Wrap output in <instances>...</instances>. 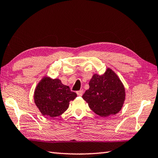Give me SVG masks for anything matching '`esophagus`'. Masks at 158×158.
<instances>
[{"label": "esophagus", "instance_id": "esophagus-1", "mask_svg": "<svg viewBox=\"0 0 158 158\" xmlns=\"http://www.w3.org/2000/svg\"><path fill=\"white\" fill-rule=\"evenodd\" d=\"M83 93V90H79V91H77V94L78 96H82Z\"/></svg>", "mask_w": 158, "mask_h": 158}]
</instances>
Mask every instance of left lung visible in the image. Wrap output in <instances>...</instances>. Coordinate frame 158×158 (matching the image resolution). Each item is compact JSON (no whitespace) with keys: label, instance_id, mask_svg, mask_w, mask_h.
<instances>
[{"label":"left lung","instance_id":"left-lung-1","mask_svg":"<svg viewBox=\"0 0 158 158\" xmlns=\"http://www.w3.org/2000/svg\"><path fill=\"white\" fill-rule=\"evenodd\" d=\"M89 88L82 96L97 115L107 117L120 112L125 98L122 82L110 69L103 75L95 74L89 83Z\"/></svg>","mask_w":158,"mask_h":158}]
</instances>
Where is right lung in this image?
<instances>
[{
	"label": "right lung",
	"instance_id": "add662e5",
	"mask_svg": "<svg viewBox=\"0 0 158 158\" xmlns=\"http://www.w3.org/2000/svg\"><path fill=\"white\" fill-rule=\"evenodd\" d=\"M77 97L75 92L58 79L44 77L37 85L34 93L35 103L43 116L53 118L60 116Z\"/></svg>",
	"mask_w": 158,
	"mask_h": 158
}]
</instances>
